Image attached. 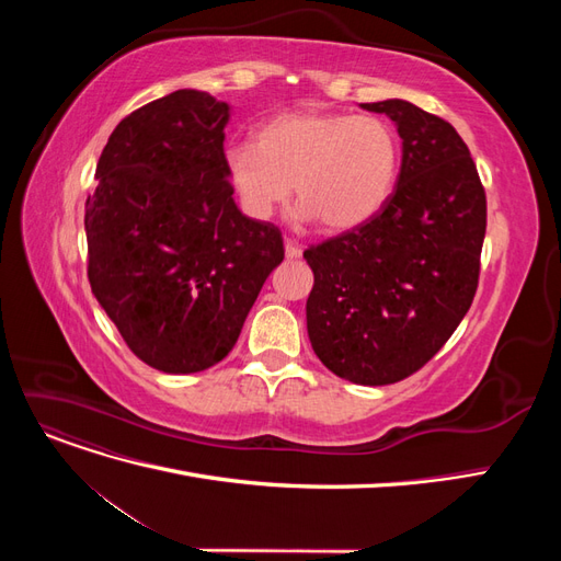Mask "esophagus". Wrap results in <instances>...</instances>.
I'll use <instances>...</instances> for the list:
<instances>
[{"label":"esophagus","instance_id":"34e87169","mask_svg":"<svg viewBox=\"0 0 561 561\" xmlns=\"http://www.w3.org/2000/svg\"><path fill=\"white\" fill-rule=\"evenodd\" d=\"M285 254L290 260H297L299 254H301V245H299V241H295V239H290V236H287L285 239Z\"/></svg>","mask_w":561,"mask_h":561}]
</instances>
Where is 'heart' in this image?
<instances>
[{
  "label": "heart",
  "instance_id": "1",
  "mask_svg": "<svg viewBox=\"0 0 561 561\" xmlns=\"http://www.w3.org/2000/svg\"><path fill=\"white\" fill-rule=\"evenodd\" d=\"M225 163L248 217L268 219L293 184L301 217L346 231L367 222L393 192L400 140L375 114L295 110L266 118L252 147H231Z\"/></svg>",
  "mask_w": 561,
  "mask_h": 561
}]
</instances>
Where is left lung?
I'll return each mask as SVG.
<instances>
[{"mask_svg":"<svg viewBox=\"0 0 561 561\" xmlns=\"http://www.w3.org/2000/svg\"><path fill=\"white\" fill-rule=\"evenodd\" d=\"M402 138L396 192L367 222L309 245V339L320 363L363 386L426 365L468 313L480 283L486 194L456 128L407 100L363 103Z\"/></svg>","mask_w":561,"mask_h":561,"instance_id":"1","label":"left lung"}]
</instances>
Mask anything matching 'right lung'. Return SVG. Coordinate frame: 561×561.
<instances>
[{
    "instance_id": "1",
    "label": "right lung",
    "mask_w": 561,
    "mask_h": 561,
    "mask_svg": "<svg viewBox=\"0 0 561 561\" xmlns=\"http://www.w3.org/2000/svg\"><path fill=\"white\" fill-rule=\"evenodd\" d=\"M227 122L206 91L151 100L110 135L87 198L91 290L126 346L168 375L222 360L285 257L280 229L236 208Z\"/></svg>"
}]
</instances>
